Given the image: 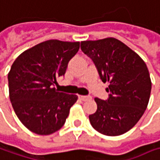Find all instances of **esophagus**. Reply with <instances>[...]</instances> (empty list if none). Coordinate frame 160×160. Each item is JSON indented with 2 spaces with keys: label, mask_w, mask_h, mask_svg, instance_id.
Segmentation results:
<instances>
[{
  "label": "esophagus",
  "mask_w": 160,
  "mask_h": 160,
  "mask_svg": "<svg viewBox=\"0 0 160 160\" xmlns=\"http://www.w3.org/2000/svg\"><path fill=\"white\" fill-rule=\"evenodd\" d=\"M79 98L82 101H88L90 100L92 98H91L90 96H79Z\"/></svg>",
  "instance_id": "34e87169"
}]
</instances>
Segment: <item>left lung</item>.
<instances>
[{
  "mask_svg": "<svg viewBox=\"0 0 160 160\" xmlns=\"http://www.w3.org/2000/svg\"><path fill=\"white\" fill-rule=\"evenodd\" d=\"M80 49L93 61L101 80L109 82L108 99L95 98L98 109L88 116L92 127L108 136L125 133L141 119L149 103L151 81L146 63L114 38L83 41Z\"/></svg>",
  "mask_w": 160,
  "mask_h": 160,
  "instance_id": "obj_1",
  "label": "left lung"
}]
</instances>
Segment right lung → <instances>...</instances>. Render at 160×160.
I'll return each mask as SVG.
<instances>
[{"mask_svg": "<svg viewBox=\"0 0 160 160\" xmlns=\"http://www.w3.org/2000/svg\"><path fill=\"white\" fill-rule=\"evenodd\" d=\"M79 49L80 42L48 40L22 52L11 65L10 99L18 118L29 131L48 135L64 124L78 97L59 92L53 86Z\"/></svg>", "mask_w": 160, "mask_h": 160, "instance_id": "obj_1", "label": "right lung"}]
</instances>
